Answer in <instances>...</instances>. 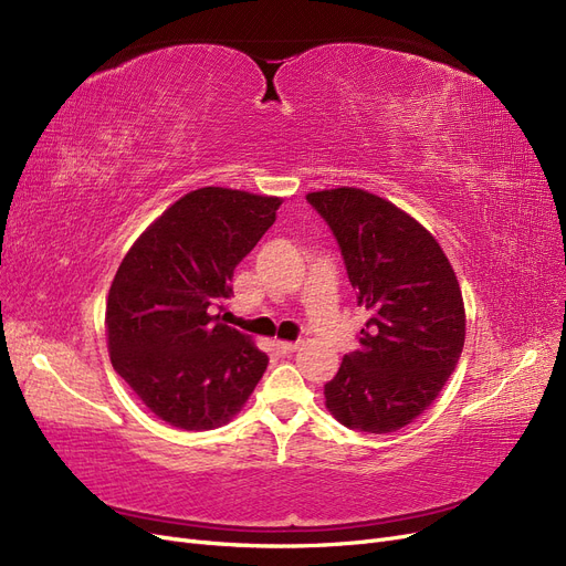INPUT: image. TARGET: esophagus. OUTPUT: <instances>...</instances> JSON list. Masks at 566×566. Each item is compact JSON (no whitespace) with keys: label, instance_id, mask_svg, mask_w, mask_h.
Wrapping results in <instances>:
<instances>
[{"label":"esophagus","instance_id":"obj_1","mask_svg":"<svg viewBox=\"0 0 566 566\" xmlns=\"http://www.w3.org/2000/svg\"><path fill=\"white\" fill-rule=\"evenodd\" d=\"M275 349L280 356H289L298 349V342H275Z\"/></svg>","mask_w":566,"mask_h":566}]
</instances>
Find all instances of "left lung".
<instances>
[{"label":"left lung","mask_w":566,"mask_h":566,"mask_svg":"<svg viewBox=\"0 0 566 566\" xmlns=\"http://www.w3.org/2000/svg\"><path fill=\"white\" fill-rule=\"evenodd\" d=\"M331 227L360 307V347L324 386L326 407L349 430L409 426L444 388L464 344V305L439 242L379 196L337 187L307 193Z\"/></svg>","instance_id":"left-lung-1"}]
</instances>
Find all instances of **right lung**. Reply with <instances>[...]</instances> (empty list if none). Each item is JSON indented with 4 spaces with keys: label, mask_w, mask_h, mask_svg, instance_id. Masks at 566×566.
<instances>
[{
    "label": "right lung",
    "mask_w": 566,
    "mask_h": 566,
    "mask_svg": "<svg viewBox=\"0 0 566 566\" xmlns=\"http://www.w3.org/2000/svg\"><path fill=\"white\" fill-rule=\"evenodd\" d=\"M280 206L224 187L189 191L122 259L106 305L111 363L168 426L229 423L263 377L268 356L212 312Z\"/></svg>",
    "instance_id": "obj_1"
}]
</instances>
